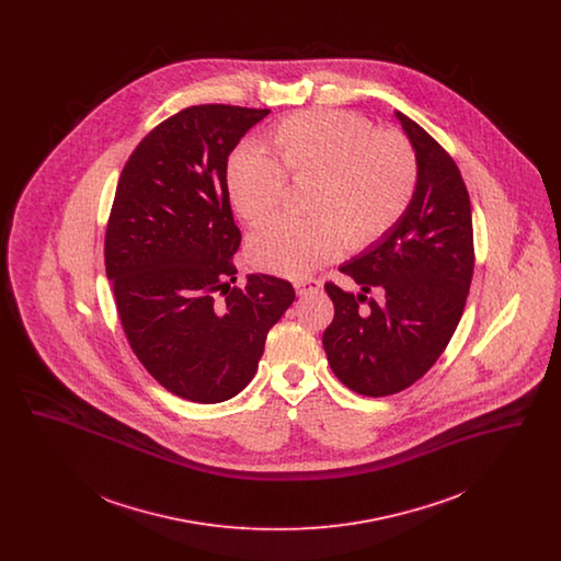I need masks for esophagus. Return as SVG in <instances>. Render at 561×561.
Listing matches in <instances>:
<instances>
[{"label": "esophagus", "mask_w": 561, "mask_h": 561, "mask_svg": "<svg viewBox=\"0 0 561 561\" xmlns=\"http://www.w3.org/2000/svg\"><path fill=\"white\" fill-rule=\"evenodd\" d=\"M320 288V279H313V277H309V279H298V282L294 284V290H296L298 296H305V294L309 293H318Z\"/></svg>", "instance_id": "esophagus-1"}]
</instances>
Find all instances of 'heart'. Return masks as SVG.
Here are the masks:
<instances>
[{"label": "heart", "instance_id": "obj_1", "mask_svg": "<svg viewBox=\"0 0 561 561\" xmlns=\"http://www.w3.org/2000/svg\"><path fill=\"white\" fill-rule=\"evenodd\" d=\"M268 151L241 145L227 161V187L236 210L252 225L277 213L286 181L313 187L307 222L277 220L248 241L252 267L298 279L385 238L410 206L416 160L398 133H376L347 111H302L279 122Z\"/></svg>", "mask_w": 561, "mask_h": 561}]
</instances>
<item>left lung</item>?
Listing matches in <instances>:
<instances>
[{
  "mask_svg": "<svg viewBox=\"0 0 561 561\" xmlns=\"http://www.w3.org/2000/svg\"><path fill=\"white\" fill-rule=\"evenodd\" d=\"M416 156L408 210L341 271L362 293L325 284L334 320L323 332L328 364L355 393L385 398L414 385L448 347L473 277L471 202L458 165L416 122L396 111ZM373 287L381 300L368 299ZM369 300V311L358 302Z\"/></svg>",
  "mask_w": 561,
  "mask_h": 561,
  "instance_id": "obj_1",
  "label": "left lung"
}]
</instances>
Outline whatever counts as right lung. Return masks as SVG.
Listing matches in <instances>:
<instances>
[{
	"label": "right lung",
	"instance_id": "add662e5",
	"mask_svg": "<svg viewBox=\"0 0 561 561\" xmlns=\"http://www.w3.org/2000/svg\"><path fill=\"white\" fill-rule=\"evenodd\" d=\"M268 108L197 105L147 134L126 161L108 216L105 267L136 357L183 400H231L254 378L290 282L248 275L231 288L241 233L227 161Z\"/></svg>",
	"mask_w": 561,
	"mask_h": 561
}]
</instances>
